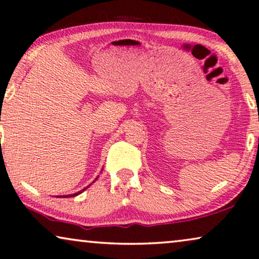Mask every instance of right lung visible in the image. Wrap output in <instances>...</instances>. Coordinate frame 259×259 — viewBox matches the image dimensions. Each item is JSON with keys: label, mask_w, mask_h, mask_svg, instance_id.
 I'll list each match as a JSON object with an SVG mask.
<instances>
[{"label": "right lung", "mask_w": 259, "mask_h": 259, "mask_svg": "<svg viewBox=\"0 0 259 259\" xmlns=\"http://www.w3.org/2000/svg\"><path fill=\"white\" fill-rule=\"evenodd\" d=\"M96 180H97V179H96ZM85 189H86V188H84V189H81V191H79L78 193H74V194H70V195H63V196H64V198H71V196H77L78 194H80V193H82V192H84V191H85Z\"/></svg>", "instance_id": "add662e5"}]
</instances>
